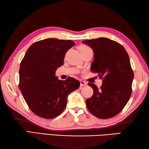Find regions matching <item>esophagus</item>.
<instances>
[{
  "instance_id": "esophagus-1",
  "label": "esophagus",
  "mask_w": 149,
  "mask_h": 149,
  "mask_svg": "<svg viewBox=\"0 0 149 149\" xmlns=\"http://www.w3.org/2000/svg\"><path fill=\"white\" fill-rule=\"evenodd\" d=\"M79 82H80V87H84V86H85V85H87V83L85 82V81H79Z\"/></svg>"
}]
</instances>
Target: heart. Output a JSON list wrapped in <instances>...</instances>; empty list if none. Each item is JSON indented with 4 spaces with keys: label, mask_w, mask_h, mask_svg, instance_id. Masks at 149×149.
<instances>
[{
    "label": "heart",
    "mask_w": 149,
    "mask_h": 149,
    "mask_svg": "<svg viewBox=\"0 0 149 149\" xmlns=\"http://www.w3.org/2000/svg\"><path fill=\"white\" fill-rule=\"evenodd\" d=\"M88 49H91V48L87 46V45H81V46L79 47V50L81 52L83 51H85V50H88Z\"/></svg>",
    "instance_id": "b5f03b06"
}]
</instances>
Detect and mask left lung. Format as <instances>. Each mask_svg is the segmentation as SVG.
Wrapping results in <instances>:
<instances>
[{"instance_id":"1","label":"left lung","mask_w":149,"mask_h":149,"mask_svg":"<svg viewBox=\"0 0 149 149\" xmlns=\"http://www.w3.org/2000/svg\"><path fill=\"white\" fill-rule=\"evenodd\" d=\"M82 42L91 47L95 54L91 70L103 79L100 89L88 84L93 95L86 100L87 107L100 119L114 117L123 110L132 92L134 74L127 52L122 45L104 37Z\"/></svg>"}]
</instances>
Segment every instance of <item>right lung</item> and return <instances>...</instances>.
<instances>
[{
    "label": "right lung",
    "mask_w": 149,
    "mask_h": 149,
    "mask_svg": "<svg viewBox=\"0 0 149 149\" xmlns=\"http://www.w3.org/2000/svg\"><path fill=\"white\" fill-rule=\"evenodd\" d=\"M74 45L71 40H41L30 46L22 60L19 90L30 110L39 117L52 119L59 116L66 107L68 95L79 87L74 78L63 81L55 75L66 52Z\"/></svg>",
    "instance_id": "add662e5"
}]
</instances>
